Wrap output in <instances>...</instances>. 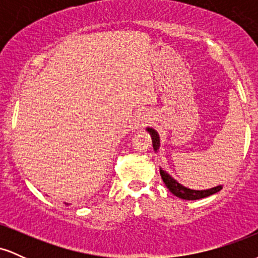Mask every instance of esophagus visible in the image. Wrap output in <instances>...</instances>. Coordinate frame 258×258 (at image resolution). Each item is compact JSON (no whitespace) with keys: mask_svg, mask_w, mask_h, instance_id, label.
<instances>
[{"mask_svg":"<svg viewBox=\"0 0 258 258\" xmlns=\"http://www.w3.org/2000/svg\"><path fill=\"white\" fill-rule=\"evenodd\" d=\"M147 122H148V120H147V117H139V119L137 120V122H136V126L138 127V128H141V127H144L147 125Z\"/></svg>","mask_w":258,"mask_h":258,"instance_id":"34e87169","label":"esophagus"}]
</instances>
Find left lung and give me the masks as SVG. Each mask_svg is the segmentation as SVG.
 <instances>
[{"label": "left lung", "mask_w": 258, "mask_h": 258, "mask_svg": "<svg viewBox=\"0 0 258 258\" xmlns=\"http://www.w3.org/2000/svg\"><path fill=\"white\" fill-rule=\"evenodd\" d=\"M148 132H149V135L152 136L154 152H156L160 147V139H159L158 132L153 128H148ZM160 174H161V178L164 180L165 184H166L168 190H170L172 194L176 195V197H178L180 199H184V200L203 199V198L210 197V195L217 193V191H220L222 189V185H218V186H215V188L206 189V190H193V189H188L185 188V186H183L182 184H179V183L177 182V180H174L172 177L168 176L165 171L160 170Z\"/></svg>", "instance_id": "left-lung-1"}]
</instances>
